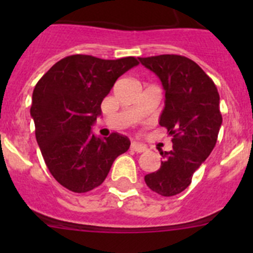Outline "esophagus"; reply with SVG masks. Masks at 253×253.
Segmentation results:
<instances>
[{
    "instance_id": "esophagus-1",
    "label": "esophagus",
    "mask_w": 253,
    "mask_h": 253,
    "mask_svg": "<svg viewBox=\"0 0 253 253\" xmlns=\"http://www.w3.org/2000/svg\"><path fill=\"white\" fill-rule=\"evenodd\" d=\"M131 151L137 152V153H142V152H146L147 151V147L144 144H140L138 142H133L130 146Z\"/></svg>"
}]
</instances>
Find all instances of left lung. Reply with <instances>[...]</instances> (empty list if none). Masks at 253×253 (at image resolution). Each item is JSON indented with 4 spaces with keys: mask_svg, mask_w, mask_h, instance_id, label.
I'll use <instances>...</instances> for the list:
<instances>
[{
    "mask_svg": "<svg viewBox=\"0 0 253 253\" xmlns=\"http://www.w3.org/2000/svg\"><path fill=\"white\" fill-rule=\"evenodd\" d=\"M139 60L162 82L166 100L160 125L167 129L173 143L172 151L161 152V167L144 176V181L160 195H177L191 184L194 172L215 147L223 120L219 93L213 80L184 55Z\"/></svg>",
    "mask_w": 253,
    "mask_h": 253,
    "instance_id": "1",
    "label": "left lung"
}]
</instances>
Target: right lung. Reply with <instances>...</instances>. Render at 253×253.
<instances>
[{"label": "right lung", "mask_w": 253, "mask_h": 253, "mask_svg": "<svg viewBox=\"0 0 253 253\" xmlns=\"http://www.w3.org/2000/svg\"><path fill=\"white\" fill-rule=\"evenodd\" d=\"M137 64L134 57L68 55L35 86L30 114L40 152L51 176L73 193L100 186L115 158L130 147L129 138L119 133L96 138L91 125L116 80Z\"/></svg>", "instance_id": "add662e5"}]
</instances>
